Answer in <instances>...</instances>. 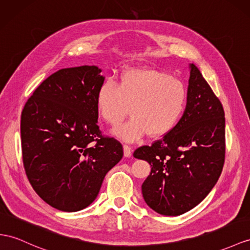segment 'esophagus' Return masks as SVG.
I'll use <instances>...</instances> for the list:
<instances>
[{
	"mask_svg": "<svg viewBox=\"0 0 250 250\" xmlns=\"http://www.w3.org/2000/svg\"><path fill=\"white\" fill-rule=\"evenodd\" d=\"M124 153L125 157H130L132 155V148L130 146L124 145Z\"/></svg>",
	"mask_w": 250,
	"mask_h": 250,
	"instance_id": "obj_1",
	"label": "esophagus"
}]
</instances>
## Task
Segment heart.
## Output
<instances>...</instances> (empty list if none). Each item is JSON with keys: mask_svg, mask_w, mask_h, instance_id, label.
Listing matches in <instances>:
<instances>
[{"mask_svg": "<svg viewBox=\"0 0 250 250\" xmlns=\"http://www.w3.org/2000/svg\"><path fill=\"white\" fill-rule=\"evenodd\" d=\"M183 83L154 68H133L121 75L119 83L106 79L96 94V106L108 125H117L127 113L132 117L113 133L125 142L145 136L157 137L177 125L186 107Z\"/></svg>", "mask_w": 250, "mask_h": 250, "instance_id": "b5f03b06", "label": "heart"}]
</instances>
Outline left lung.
<instances>
[{
    "label": "left lung",
    "mask_w": 250,
    "mask_h": 250,
    "mask_svg": "<svg viewBox=\"0 0 250 250\" xmlns=\"http://www.w3.org/2000/svg\"><path fill=\"white\" fill-rule=\"evenodd\" d=\"M133 155L151 165L142 192L159 214L187 212L214 187L225 161V113L193 63L182 118L162 139L140 146Z\"/></svg>",
    "instance_id": "1"
}]
</instances>
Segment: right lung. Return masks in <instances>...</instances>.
Segmentation results:
<instances>
[{
  "instance_id": "obj_1",
  "label": "right lung",
  "mask_w": 250,
  "mask_h": 250,
  "mask_svg": "<svg viewBox=\"0 0 250 250\" xmlns=\"http://www.w3.org/2000/svg\"><path fill=\"white\" fill-rule=\"evenodd\" d=\"M100 73L95 65L59 69L36 88L21 115L28 181L44 202L65 212L89 206L124 156L121 144L97 125Z\"/></svg>"
}]
</instances>
